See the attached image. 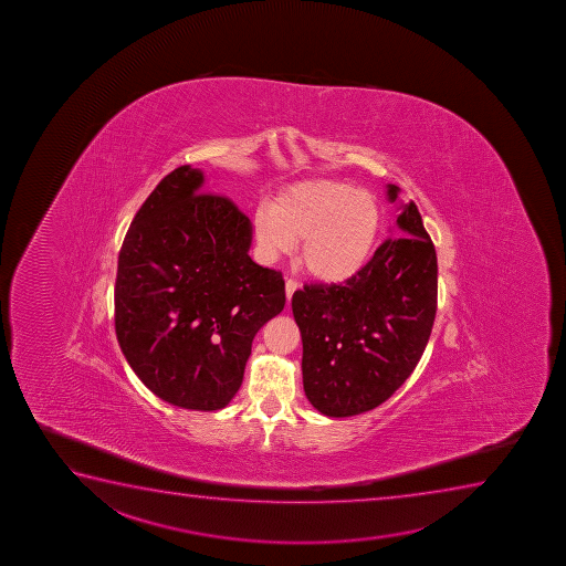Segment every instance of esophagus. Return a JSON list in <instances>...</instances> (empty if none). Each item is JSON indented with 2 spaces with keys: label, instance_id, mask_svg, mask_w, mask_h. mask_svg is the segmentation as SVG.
<instances>
[{
  "label": "esophagus",
  "instance_id": "1",
  "mask_svg": "<svg viewBox=\"0 0 566 566\" xmlns=\"http://www.w3.org/2000/svg\"><path fill=\"white\" fill-rule=\"evenodd\" d=\"M300 290V284H297V280L287 279L286 280V297L287 301L292 300L293 293Z\"/></svg>",
  "mask_w": 566,
  "mask_h": 566
}]
</instances>
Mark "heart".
<instances>
[{"label":"heart","mask_w":566,"mask_h":566,"mask_svg":"<svg viewBox=\"0 0 566 566\" xmlns=\"http://www.w3.org/2000/svg\"><path fill=\"white\" fill-rule=\"evenodd\" d=\"M266 255L292 252L303 240L301 263L314 279L345 282L371 260L382 227L379 199L339 180H308L287 187L273 208L253 218Z\"/></svg>","instance_id":"b5f03b06"}]
</instances>
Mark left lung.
Segmentation results:
<instances>
[{"label": "left lung", "mask_w": 566, "mask_h": 566, "mask_svg": "<svg viewBox=\"0 0 566 566\" xmlns=\"http://www.w3.org/2000/svg\"><path fill=\"white\" fill-rule=\"evenodd\" d=\"M399 187L388 186V200ZM403 238L386 239L343 284L293 293L303 339V388L326 417L371 411L406 382L424 353L438 308V258L419 208L396 218Z\"/></svg>", "instance_id": "1"}]
</instances>
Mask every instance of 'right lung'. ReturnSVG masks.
<instances>
[{"label": "right lung", "mask_w": 566, "mask_h": 566, "mask_svg": "<svg viewBox=\"0 0 566 566\" xmlns=\"http://www.w3.org/2000/svg\"><path fill=\"white\" fill-rule=\"evenodd\" d=\"M202 184L199 168H176L134 216L117 265L115 333L155 396L218 411L239 392L253 337L282 313L286 290L280 271L248 255L247 216Z\"/></svg>", "instance_id": "right-lung-1"}]
</instances>
